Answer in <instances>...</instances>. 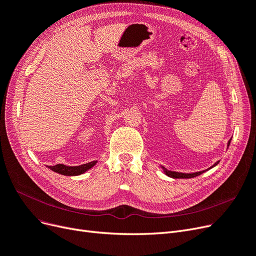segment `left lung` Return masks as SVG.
Segmentation results:
<instances>
[{"mask_svg": "<svg viewBox=\"0 0 256 256\" xmlns=\"http://www.w3.org/2000/svg\"><path fill=\"white\" fill-rule=\"evenodd\" d=\"M231 140H232V138L228 141V148H229V146H230V142H231ZM218 162H215L211 168H209L208 170H210V168H214L215 166H217L218 164ZM162 170H164V173L166 175V176H168V177H172V178H193V177H196V176H198V175H200V174H202V173H204L206 171H208V170H204V171H200V172H195V173H180V172H175V171H170V170H168V168H166L164 166H162Z\"/></svg>", "mask_w": 256, "mask_h": 256, "instance_id": "1", "label": "left lung"}]
</instances>
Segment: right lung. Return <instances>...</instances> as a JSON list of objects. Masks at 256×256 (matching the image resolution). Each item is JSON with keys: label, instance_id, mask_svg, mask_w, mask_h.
<instances>
[{"label": "right lung", "instance_id": "1", "mask_svg": "<svg viewBox=\"0 0 256 256\" xmlns=\"http://www.w3.org/2000/svg\"><path fill=\"white\" fill-rule=\"evenodd\" d=\"M97 164V160H94V162L84 164L81 166H65L62 164H56V166H48V168H50L52 171L61 174V175H65V176H77V175H81L83 173H85L86 171H88L90 168H92L94 164Z\"/></svg>", "mask_w": 256, "mask_h": 256}]
</instances>
